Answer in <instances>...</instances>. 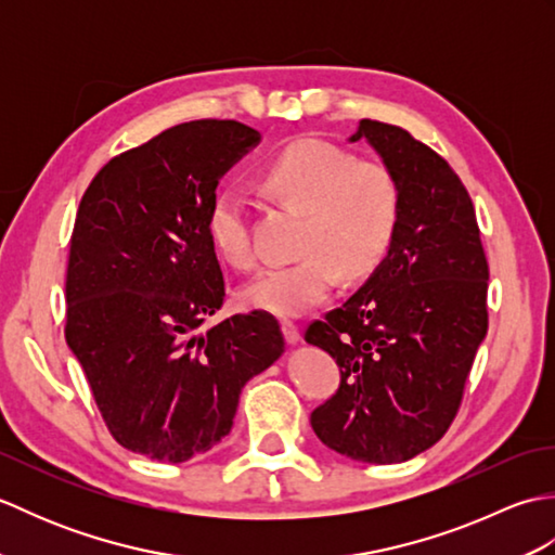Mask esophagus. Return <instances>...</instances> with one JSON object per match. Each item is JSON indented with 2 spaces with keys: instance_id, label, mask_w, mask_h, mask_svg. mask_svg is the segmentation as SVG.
<instances>
[{
  "instance_id": "34e87169",
  "label": "esophagus",
  "mask_w": 555,
  "mask_h": 555,
  "mask_svg": "<svg viewBox=\"0 0 555 555\" xmlns=\"http://www.w3.org/2000/svg\"><path fill=\"white\" fill-rule=\"evenodd\" d=\"M281 328H284L286 344H291V346H296V344H298V340H300V328H298V324H293V322H281Z\"/></svg>"
}]
</instances>
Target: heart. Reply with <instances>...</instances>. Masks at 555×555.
<instances>
[{
  "mask_svg": "<svg viewBox=\"0 0 555 555\" xmlns=\"http://www.w3.org/2000/svg\"><path fill=\"white\" fill-rule=\"evenodd\" d=\"M267 193L305 215L293 262L269 267L241 291L245 308L293 317L326 298L338 276L360 279L382 262L393 241L400 193L391 169L356 159L324 140H298L259 171ZM207 235L235 269H253L247 205L235 191H219L207 207Z\"/></svg>",
  "mask_w": 555,
  "mask_h": 555,
  "instance_id": "heart-1",
  "label": "heart"
}]
</instances>
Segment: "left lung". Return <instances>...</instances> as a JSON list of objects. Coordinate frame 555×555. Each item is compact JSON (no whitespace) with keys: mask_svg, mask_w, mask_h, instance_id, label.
Returning a JSON list of instances; mask_svg holds the SVG:
<instances>
[{"mask_svg":"<svg viewBox=\"0 0 555 555\" xmlns=\"http://www.w3.org/2000/svg\"><path fill=\"white\" fill-rule=\"evenodd\" d=\"M396 176L400 211L382 264L305 340L340 367L338 391L310 415L324 446L372 465L405 463L457 415L487 336L489 264L463 181L400 126L362 119Z\"/></svg>","mask_w":555,"mask_h":555,"instance_id":"8db88e82","label":"left lung"}]
</instances>
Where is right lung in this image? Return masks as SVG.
<instances>
[{"label":"right lung","mask_w":555,"mask_h":555,"mask_svg":"<svg viewBox=\"0 0 555 555\" xmlns=\"http://www.w3.org/2000/svg\"><path fill=\"white\" fill-rule=\"evenodd\" d=\"M257 143L238 121L179 124L104 164L78 205L66 344L114 439L159 463L217 446L243 386L284 352L262 310L199 332L227 296L209 199Z\"/></svg>","instance_id":"1"}]
</instances>
